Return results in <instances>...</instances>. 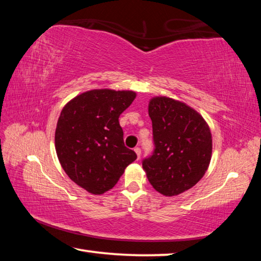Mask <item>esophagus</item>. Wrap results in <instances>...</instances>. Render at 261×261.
<instances>
[{
  "mask_svg": "<svg viewBox=\"0 0 261 261\" xmlns=\"http://www.w3.org/2000/svg\"><path fill=\"white\" fill-rule=\"evenodd\" d=\"M135 152L137 154V156H138V159H140V155H141V149L139 147H136L135 148Z\"/></svg>",
  "mask_w": 261,
  "mask_h": 261,
  "instance_id": "esophagus-1",
  "label": "esophagus"
}]
</instances>
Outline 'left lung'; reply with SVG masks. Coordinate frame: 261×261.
Instances as JSON below:
<instances>
[{"instance_id":"1","label":"left lung","mask_w":261,"mask_h":261,"mask_svg":"<svg viewBox=\"0 0 261 261\" xmlns=\"http://www.w3.org/2000/svg\"><path fill=\"white\" fill-rule=\"evenodd\" d=\"M154 151L143 160L152 187L173 197L205 175L212 156V135L200 114L180 101L155 96L148 105Z\"/></svg>"}]
</instances>
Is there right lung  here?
Wrapping results in <instances>:
<instances>
[{
  "label": "right lung",
  "mask_w": 261,
  "mask_h": 261,
  "mask_svg": "<svg viewBox=\"0 0 261 261\" xmlns=\"http://www.w3.org/2000/svg\"><path fill=\"white\" fill-rule=\"evenodd\" d=\"M135 98L132 91L92 90L62 109L55 131L57 158L70 179L90 193L113 189L137 159L125 147L118 122Z\"/></svg>",
  "instance_id": "add662e5"
}]
</instances>
